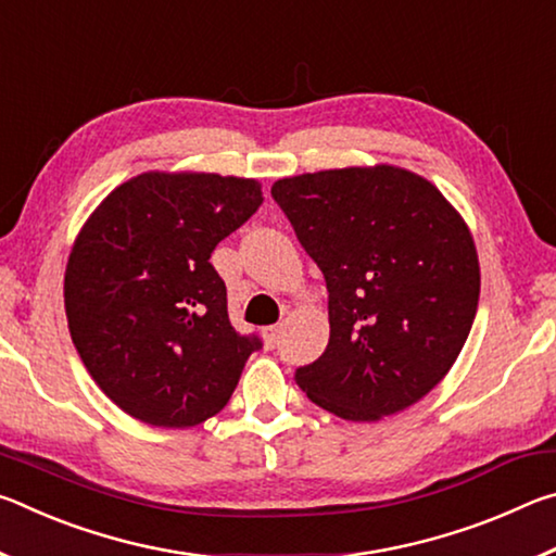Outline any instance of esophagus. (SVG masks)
Wrapping results in <instances>:
<instances>
[{
    "instance_id": "34e87169",
    "label": "esophagus",
    "mask_w": 556,
    "mask_h": 556,
    "mask_svg": "<svg viewBox=\"0 0 556 556\" xmlns=\"http://www.w3.org/2000/svg\"><path fill=\"white\" fill-rule=\"evenodd\" d=\"M262 338H265L267 345H275L279 338V326H265L262 328Z\"/></svg>"
}]
</instances>
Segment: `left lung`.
<instances>
[{
	"instance_id": "8db88e82",
	"label": "left lung",
	"mask_w": 556,
	"mask_h": 556,
	"mask_svg": "<svg viewBox=\"0 0 556 556\" xmlns=\"http://www.w3.org/2000/svg\"><path fill=\"white\" fill-rule=\"evenodd\" d=\"M271 199L328 289L331 338L294 375L308 400L341 419L378 421L434 390L481 294L476 244L454 205L388 164L279 178Z\"/></svg>"
}]
</instances>
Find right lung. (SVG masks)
Segmentation results:
<instances>
[{"instance_id":"right-lung-1","label":"right lung","mask_w":556,"mask_h":556,"mask_svg":"<svg viewBox=\"0 0 556 556\" xmlns=\"http://www.w3.org/2000/svg\"><path fill=\"white\" fill-rule=\"evenodd\" d=\"M255 178L149 172L117 186L75 240L65 316L108 397L152 427H195L228 404L257 336H240L215 244L262 205Z\"/></svg>"}]
</instances>
